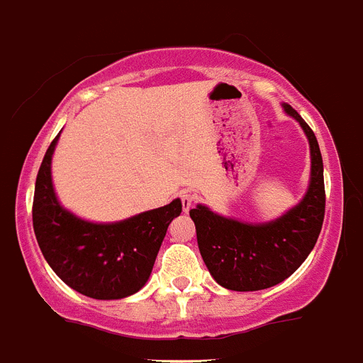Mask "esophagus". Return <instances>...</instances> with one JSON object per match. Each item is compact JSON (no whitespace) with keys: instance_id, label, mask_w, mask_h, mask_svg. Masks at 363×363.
Masks as SVG:
<instances>
[{"instance_id":"1","label":"esophagus","mask_w":363,"mask_h":363,"mask_svg":"<svg viewBox=\"0 0 363 363\" xmlns=\"http://www.w3.org/2000/svg\"><path fill=\"white\" fill-rule=\"evenodd\" d=\"M179 200H182V209H184V213H189V209H191L196 198H194V194L191 191H184L179 194Z\"/></svg>"}]
</instances>
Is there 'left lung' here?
Wrapping results in <instances>:
<instances>
[{"label":"left lung","instance_id":"8db88e82","mask_svg":"<svg viewBox=\"0 0 363 363\" xmlns=\"http://www.w3.org/2000/svg\"><path fill=\"white\" fill-rule=\"evenodd\" d=\"M284 111L309 140L311 179L306 196L280 218L265 223L225 218L205 205L191 209L200 255L211 277L225 289L259 291L278 285L300 267L322 230L325 214L323 162L318 140L291 105Z\"/></svg>","mask_w":363,"mask_h":363}]
</instances>
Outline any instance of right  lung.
Returning a JSON list of instances; mask_svg holds the SVG:
<instances>
[{
  "mask_svg": "<svg viewBox=\"0 0 363 363\" xmlns=\"http://www.w3.org/2000/svg\"><path fill=\"white\" fill-rule=\"evenodd\" d=\"M57 134L45 152L34 189L32 223L47 264L74 291L96 300H120L149 280L167 227L182 201L145 211L114 223H94L67 211L52 185Z\"/></svg>",
  "mask_w": 363,
  "mask_h": 363,
  "instance_id": "add662e5",
  "label": "right lung"
}]
</instances>
